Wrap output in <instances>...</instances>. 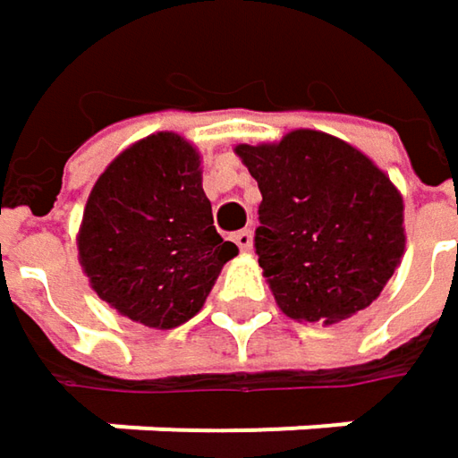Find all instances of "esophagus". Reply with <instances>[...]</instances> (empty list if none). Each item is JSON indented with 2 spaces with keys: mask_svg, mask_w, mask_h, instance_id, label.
I'll list each match as a JSON object with an SVG mask.
<instances>
[{
  "mask_svg": "<svg viewBox=\"0 0 458 458\" xmlns=\"http://www.w3.org/2000/svg\"><path fill=\"white\" fill-rule=\"evenodd\" d=\"M234 242H237V247H240L242 252H250V250H252V232H250V229L237 232V234H234Z\"/></svg>",
  "mask_w": 458,
  "mask_h": 458,
  "instance_id": "obj_1",
  "label": "esophagus"
}]
</instances>
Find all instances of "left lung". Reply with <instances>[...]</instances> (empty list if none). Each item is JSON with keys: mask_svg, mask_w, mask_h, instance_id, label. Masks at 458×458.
I'll use <instances>...</instances> for the list:
<instances>
[{"mask_svg": "<svg viewBox=\"0 0 458 458\" xmlns=\"http://www.w3.org/2000/svg\"><path fill=\"white\" fill-rule=\"evenodd\" d=\"M234 153L263 195L255 252L281 312L334 326L377 300L407 247L404 198L388 174L318 130Z\"/></svg>", "mask_w": 458, "mask_h": 458, "instance_id": "8db88e82", "label": "left lung"}]
</instances>
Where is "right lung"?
<instances>
[{
  "label": "right lung",
  "mask_w": 458,
  "mask_h": 458,
  "mask_svg": "<svg viewBox=\"0 0 458 458\" xmlns=\"http://www.w3.org/2000/svg\"><path fill=\"white\" fill-rule=\"evenodd\" d=\"M237 252L213 226L200 153L177 132L124 148L93 184L78 232L90 289L119 315L158 331L198 315Z\"/></svg>",
  "instance_id": "right-lung-1"
}]
</instances>
